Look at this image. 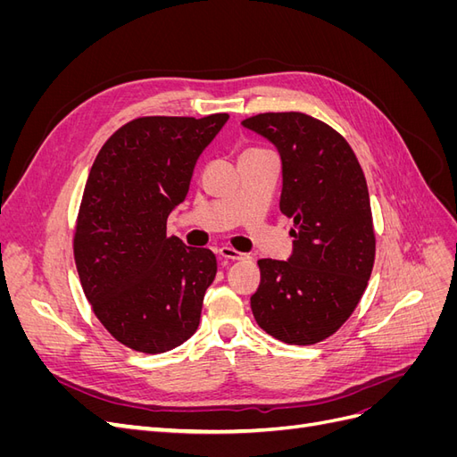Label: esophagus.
Masks as SVG:
<instances>
[{
    "label": "esophagus",
    "instance_id": "1",
    "mask_svg": "<svg viewBox=\"0 0 457 457\" xmlns=\"http://www.w3.org/2000/svg\"><path fill=\"white\" fill-rule=\"evenodd\" d=\"M219 255L223 257V259H230V261H242V259L247 257L245 253H242V252H238V250H234V247H228V245L219 247Z\"/></svg>",
    "mask_w": 457,
    "mask_h": 457
}]
</instances>
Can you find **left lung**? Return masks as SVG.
<instances>
[{"label":"left lung","mask_w":457,"mask_h":457,"mask_svg":"<svg viewBox=\"0 0 457 457\" xmlns=\"http://www.w3.org/2000/svg\"><path fill=\"white\" fill-rule=\"evenodd\" d=\"M242 126L278 148L280 212L294 219L289 259L257 261L252 311L269 336L314 345L347 322L370 280L376 232L366 177L349 143L312 116L265 112Z\"/></svg>","instance_id":"left-lung-1"}]
</instances>
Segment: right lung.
<instances>
[{"label":"right lung","mask_w":457,"mask_h":457,"mask_svg":"<svg viewBox=\"0 0 457 457\" xmlns=\"http://www.w3.org/2000/svg\"><path fill=\"white\" fill-rule=\"evenodd\" d=\"M227 120L137 118L93 162L76 220V269L95 316L133 351H171L198 329L217 259L168 237L165 225Z\"/></svg>","instance_id":"right-lung-1"}]
</instances>
